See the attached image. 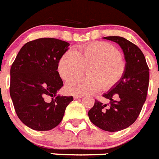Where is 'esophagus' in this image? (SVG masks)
Masks as SVG:
<instances>
[{
    "instance_id": "1",
    "label": "esophagus",
    "mask_w": 159,
    "mask_h": 159,
    "mask_svg": "<svg viewBox=\"0 0 159 159\" xmlns=\"http://www.w3.org/2000/svg\"><path fill=\"white\" fill-rule=\"evenodd\" d=\"M83 96L82 95H75L74 96V98H75V100H78V99H80V98H82Z\"/></svg>"
}]
</instances>
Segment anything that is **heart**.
I'll use <instances>...</instances> for the list:
<instances>
[{"mask_svg": "<svg viewBox=\"0 0 159 159\" xmlns=\"http://www.w3.org/2000/svg\"><path fill=\"white\" fill-rule=\"evenodd\" d=\"M85 67H88L89 77L70 81L66 84V92L93 94L102 89H111L121 81L126 64L115 45L105 41H93L65 52L58 62L57 70L63 81H69L82 75Z\"/></svg>", "mask_w": 159, "mask_h": 159, "instance_id": "obj_1", "label": "heart"}]
</instances>
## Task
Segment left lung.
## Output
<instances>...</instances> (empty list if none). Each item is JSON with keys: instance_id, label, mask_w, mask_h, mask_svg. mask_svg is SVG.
<instances>
[{"instance_id": "obj_1", "label": "left lung", "mask_w": 159, "mask_h": 159, "mask_svg": "<svg viewBox=\"0 0 159 159\" xmlns=\"http://www.w3.org/2000/svg\"><path fill=\"white\" fill-rule=\"evenodd\" d=\"M103 38L121 46L126 70L121 81L103 95L110 103L104 104L96 100L88 115L96 126L105 131L117 132L130 126L140 115L148 94L149 67L141 50L131 41L118 36Z\"/></svg>"}]
</instances>
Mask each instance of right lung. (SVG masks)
<instances>
[{
	"label": "right lung",
	"instance_id": "obj_1",
	"mask_svg": "<svg viewBox=\"0 0 159 159\" xmlns=\"http://www.w3.org/2000/svg\"><path fill=\"white\" fill-rule=\"evenodd\" d=\"M69 43L38 38L26 43L11 65L10 96L19 118L38 131L54 129L61 122L73 96L56 94L63 85L58 62Z\"/></svg>",
	"mask_w": 159,
	"mask_h": 159
}]
</instances>
